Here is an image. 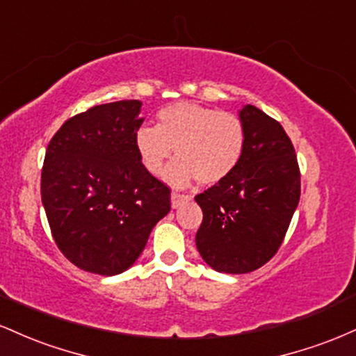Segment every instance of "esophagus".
I'll return each mask as SVG.
<instances>
[{
    "label": "esophagus",
    "instance_id": "34e87169",
    "mask_svg": "<svg viewBox=\"0 0 356 356\" xmlns=\"http://www.w3.org/2000/svg\"><path fill=\"white\" fill-rule=\"evenodd\" d=\"M189 195H186V194H181V192H172V194H170V201H172V207L174 209H177L179 206H181L182 202H186V201H189Z\"/></svg>",
    "mask_w": 356,
    "mask_h": 356
}]
</instances>
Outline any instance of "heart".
Here are the masks:
<instances>
[{"mask_svg":"<svg viewBox=\"0 0 356 356\" xmlns=\"http://www.w3.org/2000/svg\"><path fill=\"white\" fill-rule=\"evenodd\" d=\"M244 147L246 129L236 113L191 102L162 108L155 127H140L136 134L138 159L150 174H161L175 150L177 161L165 170L175 187L226 181L238 169Z\"/></svg>","mask_w":356,"mask_h":356,"instance_id":"heart-1","label":"heart"}]
</instances>
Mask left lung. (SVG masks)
Returning a JSON list of instances; mask_svg holds the SVG:
<instances>
[{"label": "left lung", "instance_id": "obj_1", "mask_svg": "<svg viewBox=\"0 0 356 356\" xmlns=\"http://www.w3.org/2000/svg\"><path fill=\"white\" fill-rule=\"evenodd\" d=\"M239 118L246 147L238 169L195 195L204 214L197 251L231 275L254 271L276 254L301 194L295 147L280 122L254 105H244Z\"/></svg>", "mask_w": 356, "mask_h": 356}]
</instances>
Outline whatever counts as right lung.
Listing matches in <instances>:
<instances>
[{"label":"right lung","mask_w":356,"mask_h":356,"mask_svg":"<svg viewBox=\"0 0 356 356\" xmlns=\"http://www.w3.org/2000/svg\"><path fill=\"white\" fill-rule=\"evenodd\" d=\"M138 100L95 105L68 118L48 144L42 202L51 236L76 268L124 273L170 211V189L142 165Z\"/></svg>","instance_id":"add662e5"}]
</instances>
